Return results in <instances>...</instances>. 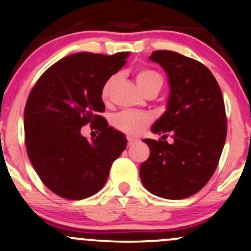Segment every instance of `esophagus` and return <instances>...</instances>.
<instances>
[{
  "label": "esophagus",
  "instance_id": "1",
  "mask_svg": "<svg viewBox=\"0 0 251 251\" xmlns=\"http://www.w3.org/2000/svg\"><path fill=\"white\" fill-rule=\"evenodd\" d=\"M135 143H136V141L133 140V138L127 137V144H128V147H132Z\"/></svg>",
  "mask_w": 251,
  "mask_h": 251
}]
</instances>
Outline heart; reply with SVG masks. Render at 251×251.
I'll list each match as a JSON object with an SVG mask.
<instances>
[{
  "label": "heart",
  "instance_id": "obj_1",
  "mask_svg": "<svg viewBox=\"0 0 251 251\" xmlns=\"http://www.w3.org/2000/svg\"><path fill=\"white\" fill-rule=\"evenodd\" d=\"M136 82H137V86L140 87V90L143 92V91L151 87V86H159V87H161L163 80H161L160 75L156 72H154V70L143 69L136 74ZM113 83L114 77H111L103 86V100H107L108 98ZM111 123H113L114 127H116L118 130L123 131V132L127 133L130 136H137L149 125V123H151V116L146 113H141V111L124 110L115 114L113 116Z\"/></svg>",
  "mask_w": 251,
  "mask_h": 251
}]
</instances>
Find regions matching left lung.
I'll return each mask as SVG.
<instances>
[{
	"instance_id": "8db88e82",
	"label": "left lung",
	"mask_w": 251,
	"mask_h": 251,
	"mask_svg": "<svg viewBox=\"0 0 251 251\" xmlns=\"http://www.w3.org/2000/svg\"><path fill=\"white\" fill-rule=\"evenodd\" d=\"M149 59L168 75L170 95L151 132H171L174 141L146 138L149 158L140 168L144 188L165 199L193 196L219 164L227 135L224 97L216 78L201 63L173 50H155Z\"/></svg>"
}]
</instances>
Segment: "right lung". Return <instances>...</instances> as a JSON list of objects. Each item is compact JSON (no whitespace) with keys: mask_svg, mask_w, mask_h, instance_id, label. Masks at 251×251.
I'll list each match as a JSON object with an SVG mask.
<instances>
[{"mask_svg":"<svg viewBox=\"0 0 251 251\" xmlns=\"http://www.w3.org/2000/svg\"><path fill=\"white\" fill-rule=\"evenodd\" d=\"M128 55L74 53L48 68L30 92L24 110L27 156L45 186L62 198L80 201L100 191L127 146L100 113L105 110L103 86ZM88 122L100 133L91 141L80 135Z\"/></svg>","mask_w":251,"mask_h":251,"instance_id":"1","label":"right lung"}]
</instances>
